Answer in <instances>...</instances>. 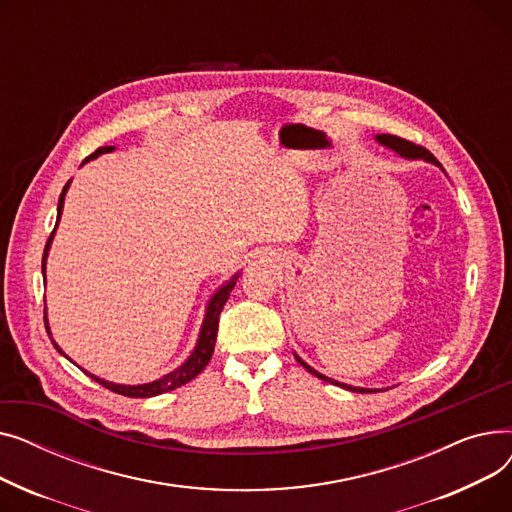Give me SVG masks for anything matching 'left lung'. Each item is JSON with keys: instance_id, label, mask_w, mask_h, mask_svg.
<instances>
[{"instance_id": "left-lung-1", "label": "left lung", "mask_w": 512, "mask_h": 512, "mask_svg": "<svg viewBox=\"0 0 512 512\" xmlns=\"http://www.w3.org/2000/svg\"><path fill=\"white\" fill-rule=\"evenodd\" d=\"M378 139L382 145H386V147H390V149H394L396 153H400L402 157H407V159H425V161H432V164H436V166H440V161L429 153L425 147H421V145H415V143H411V141H407V139H400V137H394V134H378ZM297 361L309 371V373H313L315 378H319V380H324V382H330V384H336V386H342V388H346V390H353V392H371V390H365V388H353V386H346V384H340V382H334V380H330V378H326V375H321V373H317L315 369H311L303 359H299L297 357Z\"/></svg>"}]
</instances>
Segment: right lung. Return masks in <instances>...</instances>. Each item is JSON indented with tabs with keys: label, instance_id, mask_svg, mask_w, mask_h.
I'll return each mask as SVG.
<instances>
[{
	"label": "right lung",
	"instance_id": "add662e5",
	"mask_svg": "<svg viewBox=\"0 0 512 512\" xmlns=\"http://www.w3.org/2000/svg\"><path fill=\"white\" fill-rule=\"evenodd\" d=\"M110 151H114V147H99V149H97L95 153H91L87 159H93V157H97V155H101V153H110ZM87 159H85V161H87ZM68 186H70V182L64 186V191H62V195H60V203H58V222H60V215H62V209H64V197H66ZM56 226H58V224H56ZM53 232H56V228H53ZM53 232L49 234L47 245H45L43 265H41L43 272H45V259H47V251H49V245H51ZM236 278H238V276H234L230 282H226L218 292L213 294V299L209 301L207 311H205V319H203V328H201V334H199V340H197V346H195L193 355L188 357L186 363H182L178 369H174L172 373L164 375V378H161V380H155V382H151V384H141V386H122V384H112V382L99 380V378H95V375H91V373H87V371H85V373L91 375V378H93L95 382H99L103 388L112 390V392H116V394H122V396H130V398H149V396H157V394H164V392L176 390V388L188 384L191 380H195L197 375L207 367V363H209V359H211V355H213L215 338H218L220 313H222V309H224V305H226V301H228V297H230V292H232V288H234V284H236ZM45 328H47V324H45ZM53 346H56L58 351H60V346H58L56 342H53ZM60 353H62V351H60Z\"/></svg>",
	"mask_w": 512,
	"mask_h": 512
}]
</instances>
